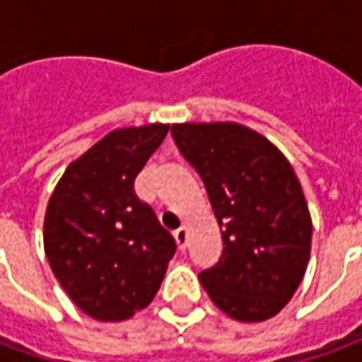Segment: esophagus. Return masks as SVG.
<instances>
[{"mask_svg":"<svg viewBox=\"0 0 362 362\" xmlns=\"http://www.w3.org/2000/svg\"><path fill=\"white\" fill-rule=\"evenodd\" d=\"M174 238H176V243L180 246V250H186V246H188V227L184 225V227L178 228L174 233Z\"/></svg>","mask_w":362,"mask_h":362,"instance_id":"esophagus-1","label":"esophagus"}]
</instances>
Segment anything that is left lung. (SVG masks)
Instances as JSON below:
<instances>
[{
    "instance_id": "obj_1",
    "label": "left lung",
    "mask_w": 362,
    "mask_h": 362,
    "mask_svg": "<svg viewBox=\"0 0 362 362\" xmlns=\"http://www.w3.org/2000/svg\"><path fill=\"white\" fill-rule=\"evenodd\" d=\"M170 132L204 180L225 244L199 283L230 318H272L295 295L310 259L312 219L293 166L243 124L188 122Z\"/></svg>"
}]
</instances>
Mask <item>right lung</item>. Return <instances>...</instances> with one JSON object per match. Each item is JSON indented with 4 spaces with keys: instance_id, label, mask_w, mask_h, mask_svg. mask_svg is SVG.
I'll return each mask as SVG.
<instances>
[{
    "instance_id": "obj_1",
    "label": "right lung",
    "mask_w": 362,
    "mask_h": 362,
    "mask_svg": "<svg viewBox=\"0 0 362 362\" xmlns=\"http://www.w3.org/2000/svg\"><path fill=\"white\" fill-rule=\"evenodd\" d=\"M168 124L114 129L67 166L44 217V252L67 296L98 322L134 316L155 298L176 252L135 176Z\"/></svg>"
}]
</instances>
